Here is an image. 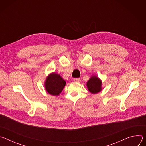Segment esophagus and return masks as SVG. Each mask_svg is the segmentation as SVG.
Wrapping results in <instances>:
<instances>
[{
	"label": "esophagus",
	"mask_w": 146,
	"mask_h": 146,
	"mask_svg": "<svg viewBox=\"0 0 146 146\" xmlns=\"http://www.w3.org/2000/svg\"><path fill=\"white\" fill-rule=\"evenodd\" d=\"M73 80H74V81H75V82H79L81 81V80H80V78H74Z\"/></svg>",
	"instance_id": "obj_1"
}]
</instances>
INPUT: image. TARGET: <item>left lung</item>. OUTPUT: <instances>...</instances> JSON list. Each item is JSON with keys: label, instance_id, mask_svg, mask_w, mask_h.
<instances>
[{"label": "left lung", "instance_id": "8db88e82", "mask_svg": "<svg viewBox=\"0 0 146 146\" xmlns=\"http://www.w3.org/2000/svg\"><path fill=\"white\" fill-rule=\"evenodd\" d=\"M101 81L96 76L92 77L87 82V86L92 94H96L101 90Z\"/></svg>", "mask_w": 146, "mask_h": 146}]
</instances>
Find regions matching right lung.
<instances>
[{"mask_svg":"<svg viewBox=\"0 0 146 146\" xmlns=\"http://www.w3.org/2000/svg\"><path fill=\"white\" fill-rule=\"evenodd\" d=\"M45 84L47 91L50 94L55 96L61 92L66 84V81L59 74L54 73L47 78Z\"/></svg>","mask_w":146,"mask_h":146,"instance_id":"add662e5","label":"right lung"}]
</instances>
